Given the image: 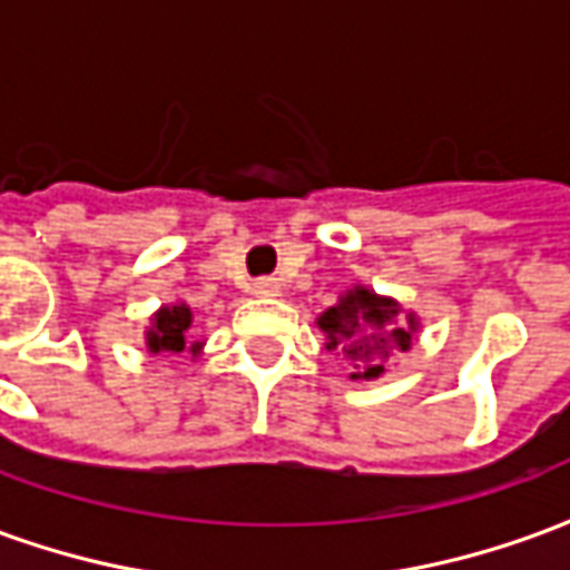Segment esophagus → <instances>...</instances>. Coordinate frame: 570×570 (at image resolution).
I'll list each match as a JSON object with an SVG mask.
<instances>
[{"mask_svg": "<svg viewBox=\"0 0 570 570\" xmlns=\"http://www.w3.org/2000/svg\"><path fill=\"white\" fill-rule=\"evenodd\" d=\"M277 293H281L277 277H256L253 281V296H277Z\"/></svg>", "mask_w": 570, "mask_h": 570, "instance_id": "esophagus-1", "label": "esophagus"}]
</instances>
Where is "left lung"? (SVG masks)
I'll return each mask as SVG.
<instances>
[{
    "label": "left lung",
    "instance_id": "left-lung-1",
    "mask_svg": "<svg viewBox=\"0 0 570 570\" xmlns=\"http://www.w3.org/2000/svg\"><path fill=\"white\" fill-rule=\"evenodd\" d=\"M396 314V302L360 286L351 289L335 308L323 311L321 330L330 338V347H338L357 370L351 372V379H379L384 360L394 351H409L419 323L415 317H406L403 326H394Z\"/></svg>",
    "mask_w": 570,
    "mask_h": 570
}]
</instances>
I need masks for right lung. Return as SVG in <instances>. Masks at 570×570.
<instances>
[{"label":"right lung","instance_id":"right-lung-1","mask_svg":"<svg viewBox=\"0 0 570 570\" xmlns=\"http://www.w3.org/2000/svg\"><path fill=\"white\" fill-rule=\"evenodd\" d=\"M188 326H191V311L186 305H174V308H161L151 321V330L146 333L149 351H167V354H179L186 351ZM200 342L191 345V351H198Z\"/></svg>","mask_w":570,"mask_h":570}]
</instances>
